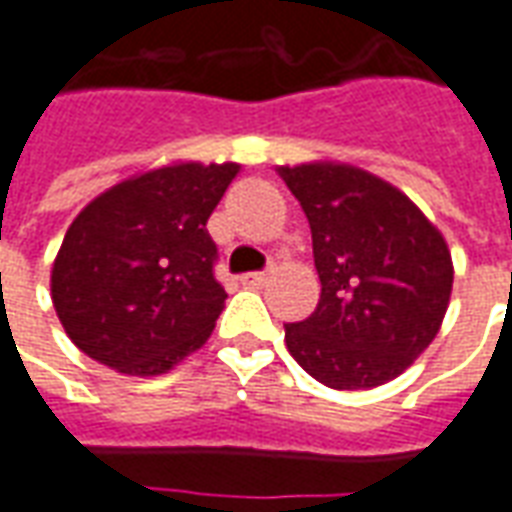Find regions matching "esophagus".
<instances>
[{"mask_svg": "<svg viewBox=\"0 0 512 512\" xmlns=\"http://www.w3.org/2000/svg\"><path fill=\"white\" fill-rule=\"evenodd\" d=\"M267 281H270V270H264V273H248V276H242V284H245V287H256V290H259V287H264Z\"/></svg>", "mask_w": 512, "mask_h": 512, "instance_id": "obj_1", "label": "esophagus"}]
</instances>
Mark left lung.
<instances>
[{
	"label": "left lung",
	"mask_w": 512,
	"mask_h": 512,
	"mask_svg": "<svg viewBox=\"0 0 512 512\" xmlns=\"http://www.w3.org/2000/svg\"><path fill=\"white\" fill-rule=\"evenodd\" d=\"M312 228L320 301L284 343L331 390L396 379L440 331L454 264L446 239L393 183L340 161L278 167Z\"/></svg>",
	"instance_id": "obj_1"
}]
</instances>
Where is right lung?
Here are the masks:
<instances>
[{"mask_svg": "<svg viewBox=\"0 0 512 512\" xmlns=\"http://www.w3.org/2000/svg\"><path fill=\"white\" fill-rule=\"evenodd\" d=\"M239 169L172 161L105 189L74 217L49 287L83 354L144 379L209 340L228 295L206 222Z\"/></svg>", "mask_w": 512, "mask_h": 512, "instance_id": "obj_1", "label": "right lung"}]
</instances>
